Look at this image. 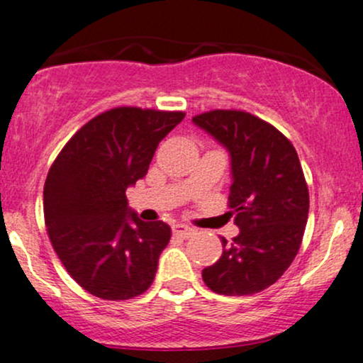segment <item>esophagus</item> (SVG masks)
<instances>
[{"mask_svg": "<svg viewBox=\"0 0 363 363\" xmlns=\"http://www.w3.org/2000/svg\"><path fill=\"white\" fill-rule=\"evenodd\" d=\"M172 233L174 236L177 238H182V240H188V238H191L194 234L193 229H189L188 225H182V224H175L172 227Z\"/></svg>", "mask_w": 363, "mask_h": 363, "instance_id": "34e87169", "label": "esophagus"}]
</instances>
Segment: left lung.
<instances>
[{
	"label": "left lung",
	"instance_id": "8db88e82",
	"mask_svg": "<svg viewBox=\"0 0 363 363\" xmlns=\"http://www.w3.org/2000/svg\"><path fill=\"white\" fill-rule=\"evenodd\" d=\"M193 122L230 155L229 215L240 234L201 276L225 296L260 293L293 264L308 218V188L296 150L274 125L248 111L212 110Z\"/></svg>",
	"mask_w": 363,
	"mask_h": 363
}]
</instances>
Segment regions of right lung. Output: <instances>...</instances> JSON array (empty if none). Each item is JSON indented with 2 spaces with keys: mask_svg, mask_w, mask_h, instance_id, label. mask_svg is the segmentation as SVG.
<instances>
[{
  "mask_svg": "<svg viewBox=\"0 0 363 363\" xmlns=\"http://www.w3.org/2000/svg\"><path fill=\"white\" fill-rule=\"evenodd\" d=\"M184 115L138 106L103 111L70 138L51 165L43 200L48 236L87 293L129 300L153 282L170 227L130 212L125 189L145 177L158 143Z\"/></svg>",
  "mask_w": 363,
  "mask_h": 363,
  "instance_id": "obj_1",
  "label": "right lung"
}]
</instances>
